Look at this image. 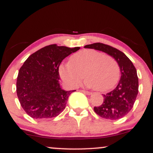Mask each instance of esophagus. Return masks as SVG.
I'll list each match as a JSON object with an SVG mask.
<instances>
[{
	"label": "esophagus",
	"instance_id": "34e87169",
	"mask_svg": "<svg viewBox=\"0 0 153 153\" xmlns=\"http://www.w3.org/2000/svg\"><path fill=\"white\" fill-rule=\"evenodd\" d=\"M80 91H81V92H82V93H84V94H85L86 95H91V92H89V91H85V90H81Z\"/></svg>",
	"mask_w": 153,
	"mask_h": 153
}]
</instances>
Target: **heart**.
Masks as SVG:
<instances>
[{"instance_id": "heart-1", "label": "heart", "mask_w": 153, "mask_h": 153, "mask_svg": "<svg viewBox=\"0 0 153 153\" xmlns=\"http://www.w3.org/2000/svg\"><path fill=\"white\" fill-rule=\"evenodd\" d=\"M59 73L70 88L78 86L85 77L86 86L107 91L118 81L119 67L111 56L89 49L73 54L69 62L60 65Z\"/></svg>"}]
</instances>
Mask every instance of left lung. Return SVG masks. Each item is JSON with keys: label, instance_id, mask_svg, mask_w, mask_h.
<instances>
[{"label": "left lung", "instance_id": "obj_1", "mask_svg": "<svg viewBox=\"0 0 153 153\" xmlns=\"http://www.w3.org/2000/svg\"><path fill=\"white\" fill-rule=\"evenodd\" d=\"M85 48L102 51L113 57L118 63L121 78L115 89L103 94V103L94 107V111L103 119L117 120L131 110L138 94V77L136 68L125 54L114 47L103 43L85 45Z\"/></svg>", "mask_w": 153, "mask_h": 153}]
</instances>
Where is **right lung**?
Listing matches in <instances>:
<instances>
[{
    "label": "right lung",
    "mask_w": 153,
    "mask_h": 153,
    "mask_svg": "<svg viewBox=\"0 0 153 153\" xmlns=\"http://www.w3.org/2000/svg\"><path fill=\"white\" fill-rule=\"evenodd\" d=\"M79 49L50 45L31 54L24 62L17 77L16 93L21 106L31 118H53L65 109L68 97L75 91L61 88L59 67L66 57Z\"/></svg>",
    "instance_id": "1"
}]
</instances>
